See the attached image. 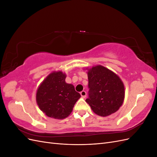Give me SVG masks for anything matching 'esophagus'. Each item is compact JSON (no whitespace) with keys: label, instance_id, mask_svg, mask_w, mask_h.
I'll return each instance as SVG.
<instances>
[{"label":"esophagus","instance_id":"1","mask_svg":"<svg viewBox=\"0 0 157 157\" xmlns=\"http://www.w3.org/2000/svg\"><path fill=\"white\" fill-rule=\"evenodd\" d=\"M80 95H81V96L83 98H85L86 97V92L85 91H82L81 92H80Z\"/></svg>","mask_w":157,"mask_h":157}]
</instances>
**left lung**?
Wrapping results in <instances>:
<instances>
[{
  "instance_id": "left-lung-1",
  "label": "left lung",
  "mask_w": 157,
  "mask_h": 157,
  "mask_svg": "<svg viewBox=\"0 0 157 157\" xmlns=\"http://www.w3.org/2000/svg\"><path fill=\"white\" fill-rule=\"evenodd\" d=\"M88 98L86 101L96 115L107 117L117 111L124 99V86L112 71L98 65L86 68Z\"/></svg>"
}]
</instances>
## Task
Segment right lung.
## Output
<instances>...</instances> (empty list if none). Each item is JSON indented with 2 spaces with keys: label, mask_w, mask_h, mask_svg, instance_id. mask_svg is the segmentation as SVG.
<instances>
[{
  "label": "right lung",
  "mask_w": 157,
  "mask_h": 157,
  "mask_svg": "<svg viewBox=\"0 0 157 157\" xmlns=\"http://www.w3.org/2000/svg\"><path fill=\"white\" fill-rule=\"evenodd\" d=\"M65 78L62 71H54L42 81L36 91V101L40 110L56 119L67 117L80 98L73 85L66 83Z\"/></svg>",
  "instance_id": "obj_1"
}]
</instances>
